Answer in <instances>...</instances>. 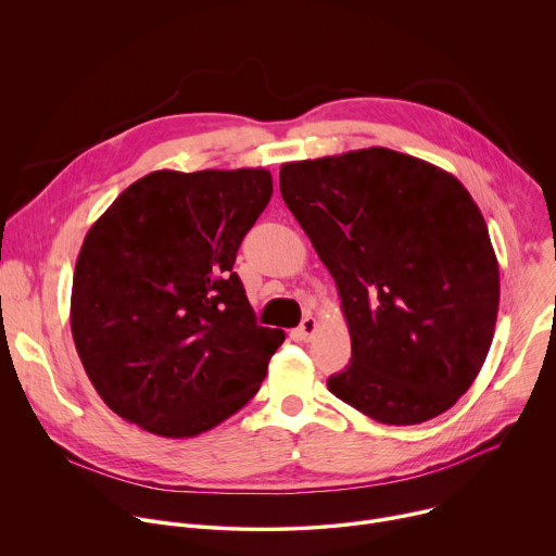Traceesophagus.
<instances>
[{"instance_id": "34e87169", "label": "esophagus", "mask_w": 556, "mask_h": 556, "mask_svg": "<svg viewBox=\"0 0 556 556\" xmlns=\"http://www.w3.org/2000/svg\"><path fill=\"white\" fill-rule=\"evenodd\" d=\"M299 339L301 341H309L312 339V334L316 332V319L314 316H305V319L301 321V326H299Z\"/></svg>"}]
</instances>
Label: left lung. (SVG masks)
Listing matches in <instances>:
<instances>
[{"label":"left lung","mask_w":556,"mask_h":556,"mask_svg":"<svg viewBox=\"0 0 556 556\" xmlns=\"http://www.w3.org/2000/svg\"><path fill=\"white\" fill-rule=\"evenodd\" d=\"M281 198L337 281L350 365L328 389L382 425L451 409L493 343L500 266L462 182L384 147L286 163Z\"/></svg>","instance_id":"left-lung-1"}]
</instances>
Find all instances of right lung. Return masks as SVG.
Returning <instances> with one entry per match:
<instances>
[{"instance_id": "obj_1", "label": "right lung", "mask_w": 556, "mask_h": 556, "mask_svg": "<svg viewBox=\"0 0 556 556\" xmlns=\"http://www.w3.org/2000/svg\"><path fill=\"white\" fill-rule=\"evenodd\" d=\"M270 195L266 169H163L94 222L74 268L70 326L114 414L193 438L260 391L286 334L257 326L232 264Z\"/></svg>"}]
</instances>
